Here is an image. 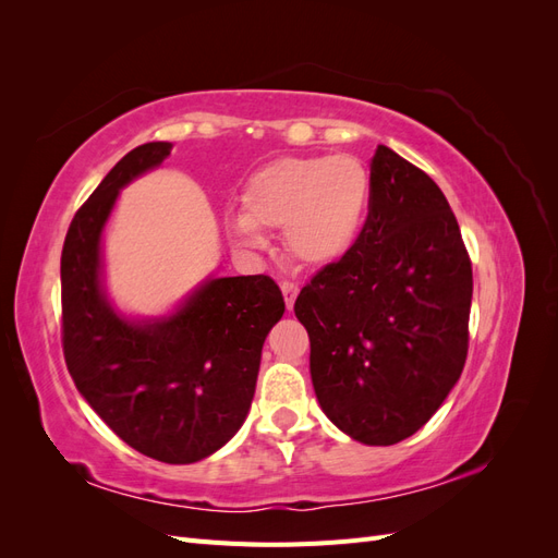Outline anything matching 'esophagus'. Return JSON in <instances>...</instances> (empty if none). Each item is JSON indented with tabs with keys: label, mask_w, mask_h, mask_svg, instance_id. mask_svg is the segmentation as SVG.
<instances>
[{
	"label": "esophagus",
	"mask_w": 558,
	"mask_h": 558,
	"mask_svg": "<svg viewBox=\"0 0 558 558\" xmlns=\"http://www.w3.org/2000/svg\"><path fill=\"white\" fill-rule=\"evenodd\" d=\"M281 293H283V300H286V307L293 310L295 298L300 293V286L295 281H281Z\"/></svg>",
	"instance_id": "1"
}]
</instances>
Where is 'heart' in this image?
Listing matches in <instances>:
<instances>
[{
	"label": "heart",
	"instance_id": "b5f03b06",
	"mask_svg": "<svg viewBox=\"0 0 558 558\" xmlns=\"http://www.w3.org/2000/svg\"><path fill=\"white\" fill-rule=\"evenodd\" d=\"M373 205V177L353 156H283L258 167L242 189V211L228 230L260 246V230H281L302 265H332L356 246Z\"/></svg>",
	"mask_w": 558,
	"mask_h": 558
}]
</instances>
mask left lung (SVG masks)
Returning a JSON list of instances; mask_svg holds the SVG:
<instances>
[{"label":"left lung","mask_w":558,"mask_h":558,"mask_svg":"<svg viewBox=\"0 0 558 558\" xmlns=\"http://www.w3.org/2000/svg\"><path fill=\"white\" fill-rule=\"evenodd\" d=\"M369 177L356 246L318 269L293 310L320 410L353 440L388 447L424 426L463 373L472 263L424 170L377 146Z\"/></svg>","instance_id":"1"}]
</instances>
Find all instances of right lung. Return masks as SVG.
Returning <instances> with one entry per match:
<instances>
[{
	"mask_svg": "<svg viewBox=\"0 0 558 558\" xmlns=\"http://www.w3.org/2000/svg\"><path fill=\"white\" fill-rule=\"evenodd\" d=\"M148 142L118 160L66 230L62 351L66 369L99 418L162 463H195L240 430L256 391L267 332L283 295L265 275L209 279L167 318L118 316L99 283V240L118 191L170 156Z\"/></svg>",
	"mask_w": 558,
	"mask_h": 558,
	"instance_id": "obj_1",
	"label": "right lung"
}]
</instances>
